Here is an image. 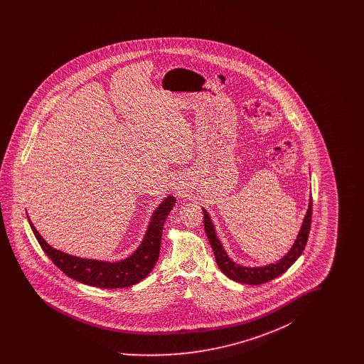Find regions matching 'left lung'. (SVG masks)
Segmentation results:
<instances>
[{"instance_id":"1","label":"left lung","mask_w":364,"mask_h":364,"mask_svg":"<svg viewBox=\"0 0 364 364\" xmlns=\"http://www.w3.org/2000/svg\"><path fill=\"white\" fill-rule=\"evenodd\" d=\"M311 215L312 199H310L307 214L304 217V221L301 224L300 232L294 240L292 248L288 251V254L284 258H281L276 263L262 266V267L240 266L228 257L223 244L215 235L214 225H213L210 215L205 208H203V225H205V230L208 235V242L211 244V248L214 251L215 262H217L220 270L225 274L226 277H229L236 282H242V284H248V285H259V284H264L267 281H272V279L277 278L278 276H281L282 273H285L297 260V258L303 254L306 242L309 240V233H310V228H311Z\"/></svg>"}]
</instances>
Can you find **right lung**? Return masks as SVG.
I'll list each match as a JSON object with an SVG mask.
<instances>
[{"mask_svg":"<svg viewBox=\"0 0 364 364\" xmlns=\"http://www.w3.org/2000/svg\"><path fill=\"white\" fill-rule=\"evenodd\" d=\"M174 203L176 199L171 195L156 208L151 217L150 225L147 228L146 236L139 245L138 250L131 257L120 262L85 259L61 252L45 242L30 221L28 215L27 218L42 250L63 273L86 285L104 289H114L138 284L139 281L147 277L154 269L159 257L162 228L168 214L173 208Z\"/></svg>","mask_w":364,"mask_h":364,"instance_id":"1","label":"right lung"}]
</instances>
